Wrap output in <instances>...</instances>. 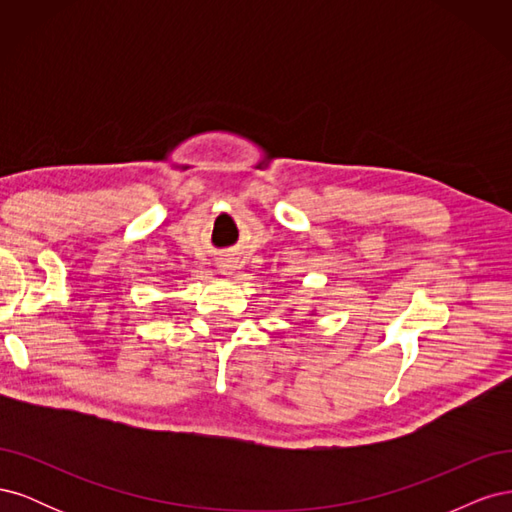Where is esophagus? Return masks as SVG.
<instances>
[{
    "instance_id": "1",
    "label": "esophagus",
    "mask_w": 512,
    "mask_h": 512,
    "mask_svg": "<svg viewBox=\"0 0 512 512\" xmlns=\"http://www.w3.org/2000/svg\"><path fill=\"white\" fill-rule=\"evenodd\" d=\"M220 271L230 273V271H232V265H230V262H222V265H220Z\"/></svg>"
}]
</instances>
